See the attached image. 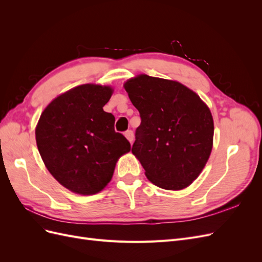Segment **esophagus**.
<instances>
[{
  "label": "esophagus",
  "mask_w": 262,
  "mask_h": 262,
  "mask_svg": "<svg viewBox=\"0 0 262 262\" xmlns=\"http://www.w3.org/2000/svg\"><path fill=\"white\" fill-rule=\"evenodd\" d=\"M124 136H125V138H126V139L129 140L130 143H132V142H133V138H134L133 131H132V130H128V131H126V132L124 133Z\"/></svg>",
  "instance_id": "34e87169"
}]
</instances>
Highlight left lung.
<instances>
[{
  "label": "left lung",
  "mask_w": 262,
  "mask_h": 262,
  "mask_svg": "<svg viewBox=\"0 0 262 262\" xmlns=\"http://www.w3.org/2000/svg\"><path fill=\"white\" fill-rule=\"evenodd\" d=\"M141 117L132 153L150 182L166 190L188 187L212 150L214 124L198 95L175 81L141 74L124 84Z\"/></svg>",
  "instance_id": "obj_1"
}]
</instances>
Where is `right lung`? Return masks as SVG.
Wrapping results in <instances>:
<instances>
[{
	"instance_id": "add662e5",
	"label": "right lung",
	"mask_w": 262,
	"mask_h": 262,
	"mask_svg": "<svg viewBox=\"0 0 262 262\" xmlns=\"http://www.w3.org/2000/svg\"><path fill=\"white\" fill-rule=\"evenodd\" d=\"M109 86L85 84L60 95L47 106L36 128L40 156L62 186L95 194L112 180L116 163L130 152V142L115 131V117L104 112Z\"/></svg>"
}]
</instances>
